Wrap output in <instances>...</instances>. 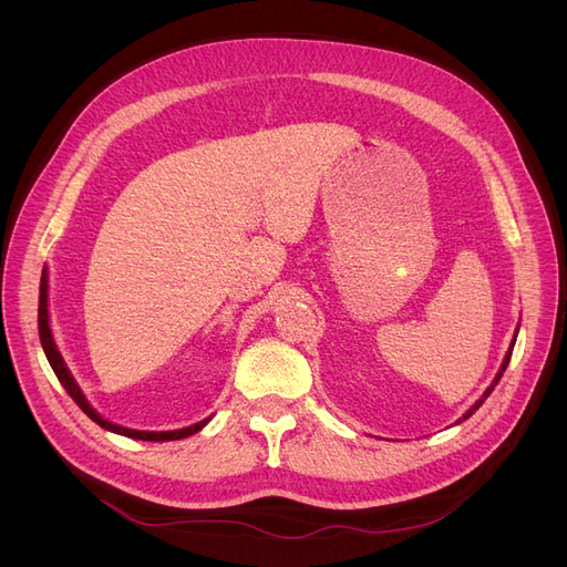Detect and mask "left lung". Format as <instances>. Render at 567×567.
<instances>
[{
  "label": "left lung",
  "instance_id": "1",
  "mask_svg": "<svg viewBox=\"0 0 567 567\" xmlns=\"http://www.w3.org/2000/svg\"><path fill=\"white\" fill-rule=\"evenodd\" d=\"M516 336H518V331H516ZM513 342H516V338H513ZM513 342H511V350H508V352H506V357H504V362H502V369H499V373H496V375H494V381H492V385H489V388L485 390V394H483V398H480V400H477V402H475V404H473V406H471V409L466 411V414H463V419H468V416H473V414H475V409H480V404H483V402H485V400L489 398V394H492L494 385H496V383H499V379H502V375H504V371H506V367H508V362H511ZM463 419H461V421H463Z\"/></svg>",
  "mask_w": 567,
  "mask_h": 567
}]
</instances>
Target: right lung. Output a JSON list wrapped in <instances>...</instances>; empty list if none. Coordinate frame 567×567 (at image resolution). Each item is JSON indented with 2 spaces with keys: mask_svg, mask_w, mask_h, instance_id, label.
<instances>
[{
  "mask_svg": "<svg viewBox=\"0 0 567 567\" xmlns=\"http://www.w3.org/2000/svg\"><path fill=\"white\" fill-rule=\"evenodd\" d=\"M38 326H40V340H42V348H44V354L49 359L51 369H54L56 379L61 381V385L65 388V392L71 394V398L75 400V404L87 414L94 423H99L101 427H106V431L111 433H117V435H125V437H134V440H146V442H165V440H182V437H188L198 433L200 427L208 423L210 419H205L200 423H194L188 427H182V431H165V433H148V431H132V427H123V425H115L106 419H101L96 411L90 406V402L84 400V394L80 390V385L75 383V379L71 375V371H68L65 362L61 352L56 350V342H54V336H51V329H49V310H47V269L42 271V281H40V310H38Z\"/></svg>",
  "mask_w": 567,
  "mask_h": 567,
  "instance_id": "obj_1",
  "label": "right lung"
}]
</instances>
